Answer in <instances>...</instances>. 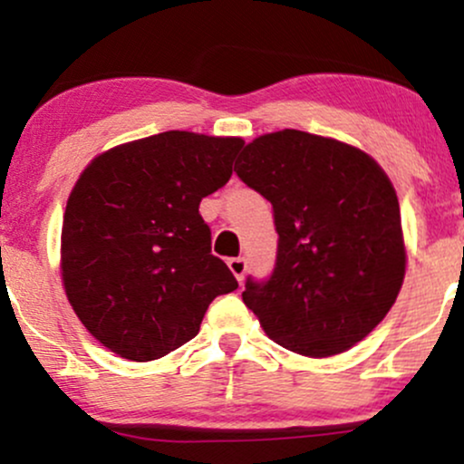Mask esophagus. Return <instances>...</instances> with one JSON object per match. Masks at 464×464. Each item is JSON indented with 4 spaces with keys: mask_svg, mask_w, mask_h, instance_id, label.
Listing matches in <instances>:
<instances>
[{
    "mask_svg": "<svg viewBox=\"0 0 464 464\" xmlns=\"http://www.w3.org/2000/svg\"><path fill=\"white\" fill-rule=\"evenodd\" d=\"M227 264H228V268H231V273L236 275V279L242 281L244 275H246V259H244V257H231Z\"/></svg>",
    "mask_w": 464,
    "mask_h": 464,
    "instance_id": "1",
    "label": "esophagus"
}]
</instances>
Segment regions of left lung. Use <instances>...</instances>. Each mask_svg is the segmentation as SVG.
I'll return each instance as SVG.
<instances>
[{
	"label": "left lung",
	"mask_w": 464,
	"mask_h": 464,
	"mask_svg": "<svg viewBox=\"0 0 464 464\" xmlns=\"http://www.w3.org/2000/svg\"><path fill=\"white\" fill-rule=\"evenodd\" d=\"M236 174L273 205V275L242 299L281 347L327 358L366 338L406 275L395 188L366 152L285 129L244 148Z\"/></svg>",
	"instance_id": "obj_1"
}]
</instances>
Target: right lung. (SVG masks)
<instances>
[{
    "label": "right lung",
    "mask_w": 464,
    "mask_h": 464,
    "mask_svg": "<svg viewBox=\"0 0 464 464\" xmlns=\"http://www.w3.org/2000/svg\"><path fill=\"white\" fill-rule=\"evenodd\" d=\"M242 146L168 130L100 154L80 174L63 218V284L106 349L163 358L198 334L216 296L236 290L198 207L227 185Z\"/></svg>",
    "instance_id": "right-lung-1"
}]
</instances>
